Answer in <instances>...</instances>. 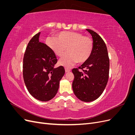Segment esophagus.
Here are the masks:
<instances>
[{"instance_id": "obj_1", "label": "esophagus", "mask_w": 135, "mask_h": 135, "mask_svg": "<svg viewBox=\"0 0 135 135\" xmlns=\"http://www.w3.org/2000/svg\"><path fill=\"white\" fill-rule=\"evenodd\" d=\"M71 71V69H69V68H65V72L68 73V72H69V71Z\"/></svg>"}]
</instances>
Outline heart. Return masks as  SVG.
I'll return each instance as SVG.
<instances>
[{
  "mask_svg": "<svg viewBox=\"0 0 135 135\" xmlns=\"http://www.w3.org/2000/svg\"><path fill=\"white\" fill-rule=\"evenodd\" d=\"M46 44L54 54L59 57L65 54L59 61L62 66L70 68L76 62L82 64L90 57L93 49L91 38L83 36L80 32L61 31L56 35V38H48Z\"/></svg>",
  "mask_w": 135,
  "mask_h": 135,
  "instance_id": "obj_1",
  "label": "heart"
}]
</instances>
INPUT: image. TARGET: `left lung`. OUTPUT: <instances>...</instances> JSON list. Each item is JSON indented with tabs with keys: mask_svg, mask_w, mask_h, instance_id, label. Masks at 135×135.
<instances>
[{
	"mask_svg": "<svg viewBox=\"0 0 135 135\" xmlns=\"http://www.w3.org/2000/svg\"><path fill=\"white\" fill-rule=\"evenodd\" d=\"M92 36L93 49L89 59L78 68H74L72 87L75 95L84 102L99 98L107 86L109 74V58L107 46L94 31L86 29ZM80 69L82 71H79Z\"/></svg>",
	"mask_w": 135,
	"mask_h": 135,
	"instance_id": "1",
	"label": "left lung"
}]
</instances>
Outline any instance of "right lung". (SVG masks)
<instances>
[{
	"label": "right lung",
	"mask_w": 135,
	"mask_h": 135,
	"mask_svg": "<svg viewBox=\"0 0 135 135\" xmlns=\"http://www.w3.org/2000/svg\"><path fill=\"white\" fill-rule=\"evenodd\" d=\"M40 32L28 42L23 59V77L31 96L42 101L51 100L56 95L60 81L65 74L62 66L55 68V54L48 46L39 42Z\"/></svg>",
	"instance_id": "obj_1"
}]
</instances>
